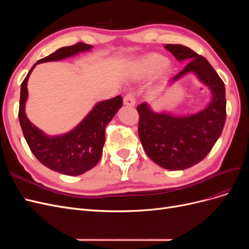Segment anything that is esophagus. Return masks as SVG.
<instances>
[{"mask_svg":"<svg viewBox=\"0 0 249 249\" xmlns=\"http://www.w3.org/2000/svg\"><path fill=\"white\" fill-rule=\"evenodd\" d=\"M124 104L126 105V106L133 107L135 104H136V101H135V97L132 93H127L124 97Z\"/></svg>","mask_w":249,"mask_h":249,"instance_id":"34e87169","label":"esophagus"}]
</instances>
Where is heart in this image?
<instances>
[{
    "mask_svg": "<svg viewBox=\"0 0 249 249\" xmlns=\"http://www.w3.org/2000/svg\"><path fill=\"white\" fill-rule=\"evenodd\" d=\"M168 67L167 59L160 54H148L138 59L131 67V72L134 78L145 79L152 76L161 69V73L166 71Z\"/></svg>",
    "mask_w": 249,
    "mask_h": 249,
    "instance_id": "1",
    "label": "heart"
}]
</instances>
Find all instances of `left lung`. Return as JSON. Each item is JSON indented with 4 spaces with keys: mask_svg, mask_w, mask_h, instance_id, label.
<instances>
[{
    "mask_svg": "<svg viewBox=\"0 0 249 249\" xmlns=\"http://www.w3.org/2000/svg\"><path fill=\"white\" fill-rule=\"evenodd\" d=\"M165 48L178 61H188L170 84L193 72L212 92L205 109L186 116L154 112L146 103L137 106L139 138L147 156L165 169L184 170L205 159L222 133L227 118L225 87L205 57L182 44H166Z\"/></svg>",
    "mask_w": 249,
    "mask_h": 249,
    "instance_id": "1",
    "label": "left lung"
}]
</instances>
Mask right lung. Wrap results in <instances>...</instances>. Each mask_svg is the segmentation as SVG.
Listing matches in <instances>:
<instances>
[{
  "label": "right lung",
  "mask_w": 249,
  "mask_h": 249,
  "mask_svg": "<svg viewBox=\"0 0 249 249\" xmlns=\"http://www.w3.org/2000/svg\"><path fill=\"white\" fill-rule=\"evenodd\" d=\"M90 44L78 42L64 47L35 63L22 81L18 119L24 137L33 155L44 166L66 176H80L93 168L100 161L105 143V129L123 106V97L97 103L73 130L58 136H48L28 119L25 105L28 99V79L34 67L43 62L59 61L89 51Z\"/></svg>",
  "instance_id": "1"
}]
</instances>
